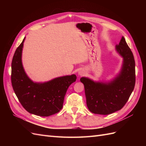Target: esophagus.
Listing matches in <instances>:
<instances>
[{"label": "esophagus", "mask_w": 146, "mask_h": 146, "mask_svg": "<svg viewBox=\"0 0 146 146\" xmlns=\"http://www.w3.org/2000/svg\"><path fill=\"white\" fill-rule=\"evenodd\" d=\"M85 70H80V71L78 72V75H79V76H83V75L85 74Z\"/></svg>", "instance_id": "obj_1"}]
</instances>
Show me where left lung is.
I'll list each match as a JSON object with an SVG mask.
<instances>
[{"label": "left lung", "mask_w": 146, "mask_h": 146, "mask_svg": "<svg viewBox=\"0 0 146 146\" xmlns=\"http://www.w3.org/2000/svg\"><path fill=\"white\" fill-rule=\"evenodd\" d=\"M116 50L123 58V64L120 73L113 80L104 83L86 77L80 78L85 86L87 107L92 113L107 115L120 110L134 90L135 61L123 36Z\"/></svg>", "instance_id": "8db88e82"}]
</instances>
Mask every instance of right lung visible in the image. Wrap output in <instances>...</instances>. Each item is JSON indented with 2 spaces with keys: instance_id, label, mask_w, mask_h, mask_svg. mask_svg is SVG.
Returning <instances> with one entry per match:
<instances>
[{
  "instance_id": "add662e5",
  "label": "right lung",
  "mask_w": 146,
  "mask_h": 146,
  "mask_svg": "<svg viewBox=\"0 0 146 146\" xmlns=\"http://www.w3.org/2000/svg\"><path fill=\"white\" fill-rule=\"evenodd\" d=\"M24 38L16 48L11 63V84L23 107L31 113L39 116H49L63 108L64 96L69 86L76 81L75 74L57 77L44 83L31 80L22 63Z\"/></svg>"
}]
</instances>
